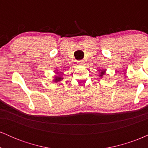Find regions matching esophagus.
Listing matches in <instances>:
<instances>
[{"label": "esophagus", "instance_id": "34e87169", "mask_svg": "<svg viewBox=\"0 0 148 148\" xmlns=\"http://www.w3.org/2000/svg\"><path fill=\"white\" fill-rule=\"evenodd\" d=\"M78 64H79V65H84V60H79V61H78Z\"/></svg>", "mask_w": 148, "mask_h": 148}]
</instances>
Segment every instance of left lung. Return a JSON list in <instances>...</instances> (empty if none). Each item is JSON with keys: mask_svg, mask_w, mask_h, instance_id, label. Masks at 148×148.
<instances>
[{"mask_svg": "<svg viewBox=\"0 0 148 148\" xmlns=\"http://www.w3.org/2000/svg\"><path fill=\"white\" fill-rule=\"evenodd\" d=\"M105 74H106V70H101V71H100V74L99 76L101 78H102L103 76L105 75Z\"/></svg>", "mask_w": 148, "mask_h": 148, "instance_id": "left-lung-1", "label": "left lung"}]
</instances>
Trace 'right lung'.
Returning <instances> with one entry per match:
<instances>
[{"instance_id":"add662e5","label":"right lung","mask_w":148,"mask_h":148,"mask_svg":"<svg viewBox=\"0 0 148 148\" xmlns=\"http://www.w3.org/2000/svg\"><path fill=\"white\" fill-rule=\"evenodd\" d=\"M56 72H55L57 74V75L56 76H53V81L55 83H57V82H59V81H62V79H63V78H62V72H59V70H56Z\"/></svg>"}]
</instances>
